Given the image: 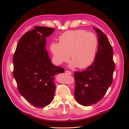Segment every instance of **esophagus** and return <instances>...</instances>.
Returning <instances> with one entry per match:
<instances>
[{"label": "esophagus", "instance_id": "34e87169", "mask_svg": "<svg viewBox=\"0 0 129 129\" xmlns=\"http://www.w3.org/2000/svg\"><path fill=\"white\" fill-rule=\"evenodd\" d=\"M65 73H66V74H69V75L72 74V73H71L70 71H69V70H65Z\"/></svg>", "mask_w": 129, "mask_h": 129}]
</instances>
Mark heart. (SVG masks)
Here are the masks:
<instances>
[{"label": "heart", "mask_w": 129, "mask_h": 129, "mask_svg": "<svg viewBox=\"0 0 129 129\" xmlns=\"http://www.w3.org/2000/svg\"><path fill=\"white\" fill-rule=\"evenodd\" d=\"M59 42L50 44V50L57 64L67 62L70 56L73 68L84 69L94 61L98 40L92 33L83 30L68 31L60 35Z\"/></svg>", "instance_id": "obj_1"}]
</instances>
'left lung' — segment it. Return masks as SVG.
I'll use <instances>...</instances> for the list:
<instances>
[{"mask_svg": "<svg viewBox=\"0 0 129 129\" xmlns=\"http://www.w3.org/2000/svg\"><path fill=\"white\" fill-rule=\"evenodd\" d=\"M98 49L94 61L82 72H75L74 96L78 103L90 106L99 102L113 83L115 63L113 49L106 35L99 29Z\"/></svg>", "mask_w": 129, "mask_h": 129, "instance_id": "1", "label": "left lung"}]
</instances>
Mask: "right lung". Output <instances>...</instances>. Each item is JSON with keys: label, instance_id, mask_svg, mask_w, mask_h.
Masks as SVG:
<instances>
[{"label": "right lung", "instance_id": "right-lung-1", "mask_svg": "<svg viewBox=\"0 0 129 129\" xmlns=\"http://www.w3.org/2000/svg\"><path fill=\"white\" fill-rule=\"evenodd\" d=\"M53 28L35 26L19 40L14 54L13 76L19 93L32 105L42 108L53 100L55 75L64 69L53 65L45 49Z\"/></svg>", "mask_w": 129, "mask_h": 129}]
</instances>
